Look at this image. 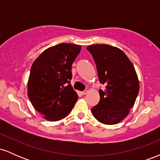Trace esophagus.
<instances>
[{
    "instance_id": "esophagus-1",
    "label": "esophagus",
    "mask_w": 160,
    "mask_h": 160,
    "mask_svg": "<svg viewBox=\"0 0 160 160\" xmlns=\"http://www.w3.org/2000/svg\"><path fill=\"white\" fill-rule=\"evenodd\" d=\"M88 92V91L87 90H84V91H82V92H81V94L82 95H86V93Z\"/></svg>"
}]
</instances>
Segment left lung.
<instances>
[{"label":"left lung","instance_id":"obj_1","mask_svg":"<svg viewBox=\"0 0 160 160\" xmlns=\"http://www.w3.org/2000/svg\"><path fill=\"white\" fill-rule=\"evenodd\" d=\"M95 62L101 83L100 101L91 109L97 120L106 125L117 124L127 117L139 92L135 68L123 51L108 44L87 47Z\"/></svg>","mask_w":160,"mask_h":160}]
</instances>
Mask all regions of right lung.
Segmentation results:
<instances>
[{"label": "right lung", "instance_id": "add662e5", "mask_svg": "<svg viewBox=\"0 0 160 160\" xmlns=\"http://www.w3.org/2000/svg\"><path fill=\"white\" fill-rule=\"evenodd\" d=\"M81 46L59 43L43 51L31 68L28 95L43 118L58 121L71 113L78 95L71 85V66Z\"/></svg>", "mask_w": 160, "mask_h": 160}]
</instances>
